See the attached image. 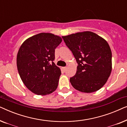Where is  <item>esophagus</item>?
<instances>
[{
    "mask_svg": "<svg viewBox=\"0 0 127 127\" xmlns=\"http://www.w3.org/2000/svg\"><path fill=\"white\" fill-rule=\"evenodd\" d=\"M66 68H67L66 67H62V70H63L64 71H65L66 70Z\"/></svg>",
    "mask_w": 127,
    "mask_h": 127,
    "instance_id": "obj_1",
    "label": "esophagus"
}]
</instances>
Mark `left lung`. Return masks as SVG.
<instances>
[{
  "label": "left lung",
  "mask_w": 127,
  "mask_h": 127,
  "mask_svg": "<svg viewBox=\"0 0 127 127\" xmlns=\"http://www.w3.org/2000/svg\"><path fill=\"white\" fill-rule=\"evenodd\" d=\"M72 51L78 65L70 79L74 88L85 93L100 89L108 80L112 69V51L106 40L90 31L62 36Z\"/></svg>",
  "instance_id": "8db88e82"
}]
</instances>
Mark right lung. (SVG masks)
Wrapping results in <instances>:
<instances>
[{
    "instance_id": "add662e5",
    "label": "right lung",
    "mask_w": 127,
    "mask_h": 127,
    "mask_svg": "<svg viewBox=\"0 0 127 127\" xmlns=\"http://www.w3.org/2000/svg\"><path fill=\"white\" fill-rule=\"evenodd\" d=\"M62 41L59 36L40 33L28 38L19 48L17 69L22 82L33 93L46 95L57 88L61 71L53 61L55 49Z\"/></svg>"
}]
</instances>
